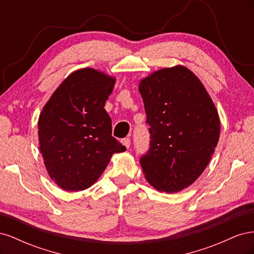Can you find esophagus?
<instances>
[{"label": "esophagus", "mask_w": 254, "mask_h": 254, "mask_svg": "<svg viewBox=\"0 0 254 254\" xmlns=\"http://www.w3.org/2000/svg\"><path fill=\"white\" fill-rule=\"evenodd\" d=\"M121 143L125 146L126 148H129V146H130V139L129 137H125V139H122L121 140Z\"/></svg>", "instance_id": "obj_1"}]
</instances>
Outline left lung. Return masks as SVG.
<instances>
[{"label": "left lung", "mask_w": 254, "mask_h": 254, "mask_svg": "<svg viewBox=\"0 0 254 254\" xmlns=\"http://www.w3.org/2000/svg\"><path fill=\"white\" fill-rule=\"evenodd\" d=\"M150 147L141 158L152 188L177 193L205 170L220 134L218 111L206 89L187 66L160 68L139 82Z\"/></svg>", "instance_id": "left-lung-1"}]
</instances>
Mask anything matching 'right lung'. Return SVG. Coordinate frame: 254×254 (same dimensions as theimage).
<instances>
[{
    "label": "right lung",
    "instance_id": "add662e5",
    "mask_svg": "<svg viewBox=\"0 0 254 254\" xmlns=\"http://www.w3.org/2000/svg\"><path fill=\"white\" fill-rule=\"evenodd\" d=\"M114 76L92 67L71 73L54 91L38 120L39 149L50 178L64 190L89 189L125 146L111 135L104 109Z\"/></svg>",
    "mask_w": 254,
    "mask_h": 254
}]
</instances>
